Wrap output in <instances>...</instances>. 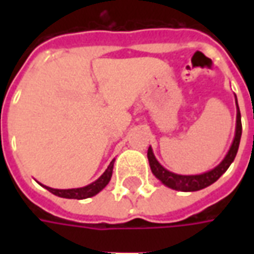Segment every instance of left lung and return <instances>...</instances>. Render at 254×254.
<instances>
[{"mask_svg":"<svg viewBox=\"0 0 254 254\" xmlns=\"http://www.w3.org/2000/svg\"><path fill=\"white\" fill-rule=\"evenodd\" d=\"M238 106V105H237ZM241 134H242V124H241V113L240 109L237 110V127H235V137L233 141V145L230 148L229 154L226 155V158L222 160V163L216 166L213 170L204 173V174H198V176H178L174 174L171 171L166 170L163 166L160 165L159 162L156 160L154 156V152L151 147L148 148L147 156H148L149 166H151V170L154 173V176L160 180V181L165 184L166 187L171 188V189H176V190H182V191H194L204 189V188L209 187L211 184L215 181H218L220 176L223 174L224 171L229 169V166L233 163L238 147H240V140Z\"/></svg>","mask_w":254,"mask_h":254,"instance_id":"obj_1","label":"left lung"}]
</instances>
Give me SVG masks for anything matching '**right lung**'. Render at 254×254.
Returning <instances> with one entry per match:
<instances>
[{
	"label": "right lung",
	"mask_w": 254,
	"mask_h": 254,
	"mask_svg": "<svg viewBox=\"0 0 254 254\" xmlns=\"http://www.w3.org/2000/svg\"><path fill=\"white\" fill-rule=\"evenodd\" d=\"M113 166H114V160H111V163L109 165V167L106 169V171L100 176V178H98L96 181L89 184L87 187L84 188H77V189H53V188L45 187L49 191H52L53 194L56 196L64 197V198H77V200H81V198H88V197L95 196L96 193H99L103 188L109 184L111 178V174H113Z\"/></svg>",
	"instance_id": "1"
}]
</instances>
